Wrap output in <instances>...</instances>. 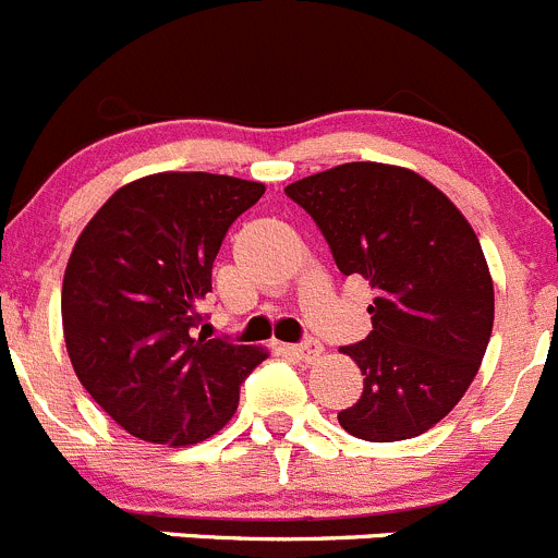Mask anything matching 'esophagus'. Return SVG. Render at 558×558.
Instances as JSON below:
<instances>
[{
  "label": "esophagus",
  "mask_w": 558,
  "mask_h": 558,
  "mask_svg": "<svg viewBox=\"0 0 558 558\" xmlns=\"http://www.w3.org/2000/svg\"><path fill=\"white\" fill-rule=\"evenodd\" d=\"M291 352H294V355L300 357V361H305V363H314L316 357L322 355V343L316 341V338H305V341L294 343V347H291Z\"/></svg>",
  "instance_id": "1"
}]
</instances>
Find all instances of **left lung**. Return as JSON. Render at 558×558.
I'll use <instances>...</instances> for the list:
<instances>
[{
    "label": "left lung",
    "instance_id": "8db88e82",
    "mask_svg": "<svg viewBox=\"0 0 558 558\" xmlns=\"http://www.w3.org/2000/svg\"><path fill=\"white\" fill-rule=\"evenodd\" d=\"M336 267L374 289L372 332L341 347L366 377L338 413L372 444L408 440L451 413L490 343L493 278L460 208L418 173L350 161L286 186Z\"/></svg>",
    "mask_w": 558,
    "mask_h": 558
}]
</instances>
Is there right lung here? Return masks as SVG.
I'll use <instances>...</instances> for the list:
<instances>
[{
	"label": "right lung",
	"instance_id": "1",
	"mask_svg": "<svg viewBox=\"0 0 558 558\" xmlns=\"http://www.w3.org/2000/svg\"><path fill=\"white\" fill-rule=\"evenodd\" d=\"M264 184L215 173H156L96 211L62 278V332L85 390L129 435L201 444L231 421L239 385L267 357L195 336L228 228Z\"/></svg>",
	"mask_w": 558,
	"mask_h": 558
}]
</instances>
